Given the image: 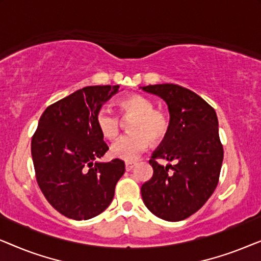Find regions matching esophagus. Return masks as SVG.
Returning a JSON list of instances; mask_svg holds the SVG:
<instances>
[{"mask_svg":"<svg viewBox=\"0 0 261 261\" xmlns=\"http://www.w3.org/2000/svg\"><path fill=\"white\" fill-rule=\"evenodd\" d=\"M134 165H135L134 162H127L124 164V169H126V171H130L134 167Z\"/></svg>","mask_w":261,"mask_h":261,"instance_id":"34e87169","label":"esophagus"}]
</instances>
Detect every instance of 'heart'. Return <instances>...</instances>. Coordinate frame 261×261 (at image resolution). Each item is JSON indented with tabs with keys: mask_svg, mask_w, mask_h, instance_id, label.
<instances>
[{
	"mask_svg": "<svg viewBox=\"0 0 261 261\" xmlns=\"http://www.w3.org/2000/svg\"><path fill=\"white\" fill-rule=\"evenodd\" d=\"M120 116L128 122L132 133L123 135L110 147V153L117 159L132 162L148 148L151 141L159 144L169 134L171 121L164 110L154 109V103L146 96L132 94L117 102ZM99 133L108 140L115 139L120 133L121 120L110 109H99L95 117Z\"/></svg>",
	"mask_w": 261,
	"mask_h": 261,
	"instance_id": "heart-1",
	"label": "heart"
}]
</instances>
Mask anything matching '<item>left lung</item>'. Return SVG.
Segmentation results:
<instances>
[{
	"mask_svg": "<svg viewBox=\"0 0 261 261\" xmlns=\"http://www.w3.org/2000/svg\"><path fill=\"white\" fill-rule=\"evenodd\" d=\"M144 90L167 103L171 128L149 159L153 174L142 184V199L159 219L185 220L205 204L219 183L223 147L216 113L197 94L180 85H147ZM159 159L178 163L163 167Z\"/></svg>",
	"mask_w": 261,
	"mask_h": 261,
	"instance_id": "1",
	"label": "left lung"
}]
</instances>
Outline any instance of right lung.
I'll use <instances>...</instances> for the list:
<instances>
[{"label": "right lung", "instance_id": "add662e5", "mask_svg": "<svg viewBox=\"0 0 261 261\" xmlns=\"http://www.w3.org/2000/svg\"><path fill=\"white\" fill-rule=\"evenodd\" d=\"M119 88L85 87L48 106L32 137L39 188L49 204L69 219L89 220L105 212L124 173L123 160L97 163L109 148L95 117Z\"/></svg>", "mask_w": 261, "mask_h": 261}]
</instances>
